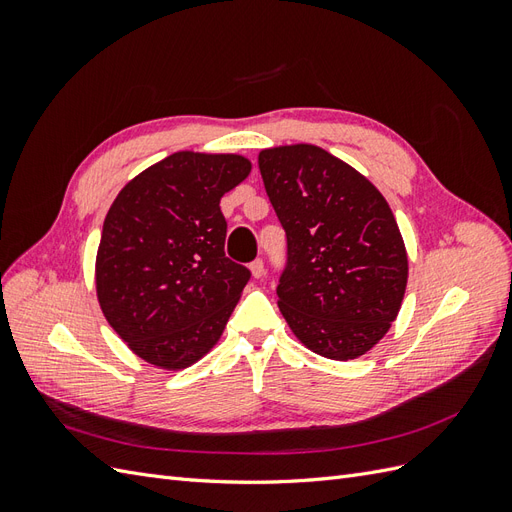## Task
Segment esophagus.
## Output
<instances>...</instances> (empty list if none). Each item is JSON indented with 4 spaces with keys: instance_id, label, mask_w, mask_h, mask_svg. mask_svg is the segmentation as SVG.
Segmentation results:
<instances>
[{
    "instance_id": "34e87169",
    "label": "esophagus",
    "mask_w": 512,
    "mask_h": 512,
    "mask_svg": "<svg viewBox=\"0 0 512 512\" xmlns=\"http://www.w3.org/2000/svg\"><path fill=\"white\" fill-rule=\"evenodd\" d=\"M250 271H252V277H256V280H258V277L265 275V262H262L260 258H256L252 265H250Z\"/></svg>"
}]
</instances>
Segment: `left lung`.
Returning <instances> with one entry per match:
<instances>
[{
  "instance_id": "left-lung-1",
  "label": "left lung",
  "mask_w": 512,
  "mask_h": 512,
  "mask_svg": "<svg viewBox=\"0 0 512 512\" xmlns=\"http://www.w3.org/2000/svg\"><path fill=\"white\" fill-rule=\"evenodd\" d=\"M258 168L288 239L277 305L299 342L333 361L374 348L397 318L408 254L376 185L316 145L262 149Z\"/></svg>"
}]
</instances>
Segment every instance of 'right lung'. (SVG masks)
Returning a JSON list of instances; mask_svg holds the SVG:
<instances>
[{
    "label": "right lung",
    "mask_w": 512,
    "mask_h": 512,
    "mask_svg": "<svg viewBox=\"0 0 512 512\" xmlns=\"http://www.w3.org/2000/svg\"><path fill=\"white\" fill-rule=\"evenodd\" d=\"M250 170L237 153L177 151L113 200L96 292L108 324L143 361L185 369L222 337L252 273L224 254L220 200Z\"/></svg>",
    "instance_id": "right-lung-1"
}]
</instances>
